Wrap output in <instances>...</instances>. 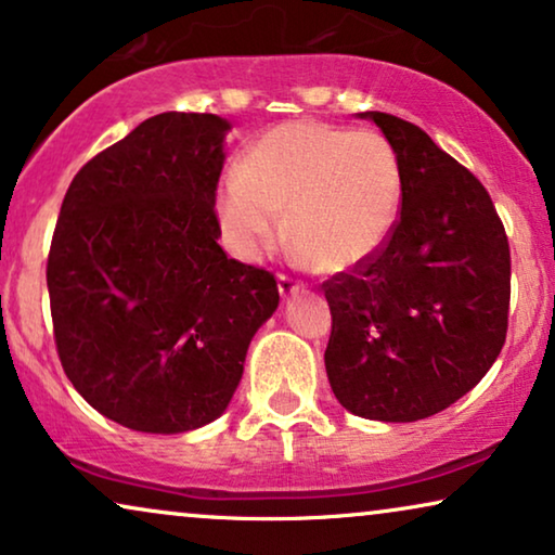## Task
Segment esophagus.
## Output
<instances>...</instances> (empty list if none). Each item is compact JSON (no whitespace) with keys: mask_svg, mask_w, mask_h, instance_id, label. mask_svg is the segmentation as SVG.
Instances as JSON below:
<instances>
[{"mask_svg":"<svg viewBox=\"0 0 555 555\" xmlns=\"http://www.w3.org/2000/svg\"><path fill=\"white\" fill-rule=\"evenodd\" d=\"M302 287V283L300 280H295V278H291V275H278V291H280V295H283V298H291V295H295Z\"/></svg>","mask_w":555,"mask_h":555,"instance_id":"1","label":"esophagus"}]
</instances>
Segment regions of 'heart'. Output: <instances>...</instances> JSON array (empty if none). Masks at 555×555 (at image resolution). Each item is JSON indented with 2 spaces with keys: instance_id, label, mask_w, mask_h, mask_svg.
<instances>
[{
  "instance_id": "heart-1",
  "label": "heart",
  "mask_w": 555,
  "mask_h": 555,
  "mask_svg": "<svg viewBox=\"0 0 555 555\" xmlns=\"http://www.w3.org/2000/svg\"><path fill=\"white\" fill-rule=\"evenodd\" d=\"M401 199L397 151L382 133L293 120L257 139L217 196L227 247L255 260L280 232L318 270L374 255Z\"/></svg>"
}]
</instances>
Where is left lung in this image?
<instances>
[{
    "label": "left lung",
    "instance_id": "1",
    "mask_svg": "<svg viewBox=\"0 0 555 555\" xmlns=\"http://www.w3.org/2000/svg\"><path fill=\"white\" fill-rule=\"evenodd\" d=\"M401 169L399 217L382 247L323 283L331 389L348 412L416 422L442 412L495 363L511 308V245L480 179L420 126L361 113Z\"/></svg>",
    "mask_w": 555,
    "mask_h": 555
}]
</instances>
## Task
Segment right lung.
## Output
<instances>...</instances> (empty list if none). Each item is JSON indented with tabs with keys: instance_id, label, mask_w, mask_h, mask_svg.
I'll use <instances>...</instances> for the list:
<instances>
[{
	"instance_id": "right-lung-1",
	"label": "right lung",
	"mask_w": 555,
	"mask_h": 555,
	"mask_svg": "<svg viewBox=\"0 0 555 555\" xmlns=\"http://www.w3.org/2000/svg\"><path fill=\"white\" fill-rule=\"evenodd\" d=\"M230 124L158 113L67 186L48 255L52 333L90 406L135 431L204 427L230 404L272 272L217 245Z\"/></svg>"
}]
</instances>
